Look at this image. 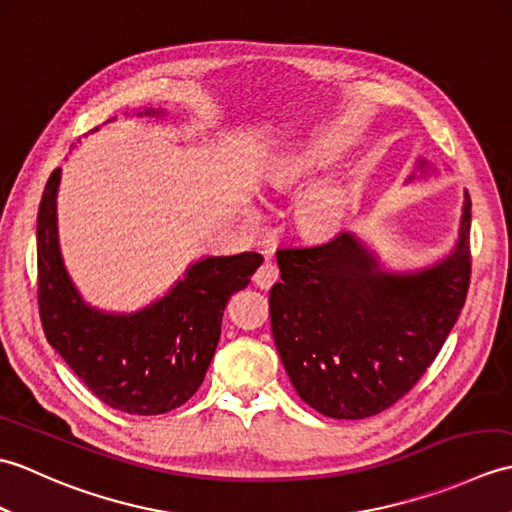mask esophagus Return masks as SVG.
Listing matches in <instances>:
<instances>
[{
	"label": "esophagus",
	"mask_w": 512,
	"mask_h": 512,
	"mask_svg": "<svg viewBox=\"0 0 512 512\" xmlns=\"http://www.w3.org/2000/svg\"><path fill=\"white\" fill-rule=\"evenodd\" d=\"M277 279H279V270H277V266L273 262H266V264H262V266L257 268L255 284L262 288V290H268L270 286L277 284Z\"/></svg>",
	"instance_id": "obj_1"
}]
</instances>
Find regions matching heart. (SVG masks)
Masks as SVG:
<instances>
[{
	"mask_svg": "<svg viewBox=\"0 0 512 512\" xmlns=\"http://www.w3.org/2000/svg\"><path fill=\"white\" fill-rule=\"evenodd\" d=\"M334 158L336 147L332 143H319L310 147L308 151H303L297 160H292V171L314 169ZM345 206L347 200L341 189H319L301 204L299 224L303 226V231H308L310 235H330L334 228H339L345 215Z\"/></svg>",
	"mask_w": 512,
	"mask_h": 512,
	"instance_id": "1",
	"label": "heart"
}]
</instances>
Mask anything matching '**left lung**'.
Listing matches in <instances>:
<instances>
[{"label":"left lung","instance_id":"obj_1","mask_svg":"<svg viewBox=\"0 0 512 512\" xmlns=\"http://www.w3.org/2000/svg\"><path fill=\"white\" fill-rule=\"evenodd\" d=\"M418 169H427L420 160ZM416 176H409V182ZM270 325L290 383L312 409L361 420L394 405L436 361L471 281V198L442 262L387 273L361 239L277 250Z\"/></svg>","mask_w":512,"mask_h":512}]
</instances>
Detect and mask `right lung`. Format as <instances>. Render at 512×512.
Wrapping results in <instances>:
<instances>
[{
    "label": "right lung",
    "instance_id": "right-lung-1",
    "mask_svg": "<svg viewBox=\"0 0 512 512\" xmlns=\"http://www.w3.org/2000/svg\"><path fill=\"white\" fill-rule=\"evenodd\" d=\"M59 180L61 169H54L37 213V299L48 343L96 398L118 411L158 416L184 405L211 365L228 299L250 284L264 257H204L143 310H96L81 299L61 259Z\"/></svg>",
    "mask_w": 512,
    "mask_h": 512
}]
</instances>
